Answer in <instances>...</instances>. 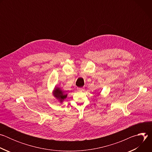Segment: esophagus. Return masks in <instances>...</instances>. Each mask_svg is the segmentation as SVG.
Masks as SVG:
<instances>
[{"label":"esophagus","mask_w":152,"mask_h":152,"mask_svg":"<svg viewBox=\"0 0 152 152\" xmlns=\"http://www.w3.org/2000/svg\"><path fill=\"white\" fill-rule=\"evenodd\" d=\"M77 90L78 91H83L84 90V88H77Z\"/></svg>","instance_id":"esophagus-1"}]
</instances>
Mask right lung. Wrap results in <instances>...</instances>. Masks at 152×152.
<instances>
[{"mask_svg":"<svg viewBox=\"0 0 152 152\" xmlns=\"http://www.w3.org/2000/svg\"><path fill=\"white\" fill-rule=\"evenodd\" d=\"M53 95L56 97L60 102H62L64 99H66L67 97V94L59 86H55V89L53 91Z\"/></svg>","mask_w":152,"mask_h":152,"instance_id":"obj_1","label":"right lung"}]
</instances>
